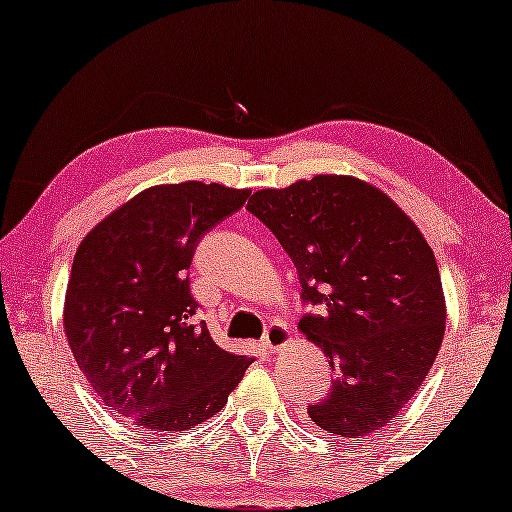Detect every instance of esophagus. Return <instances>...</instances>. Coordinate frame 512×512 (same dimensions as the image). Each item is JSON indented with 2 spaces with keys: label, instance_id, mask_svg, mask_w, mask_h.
Segmentation results:
<instances>
[{
  "label": "esophagus",
  "instance_id": "34e87169",
  "mask_svg": "<svg viewBox=\"0 0 512 512\" xmlns=\"http://www.w3.org/2000/svg\"><path fill=\"white\" fill-rule=\"evenodd\" d=\"M286 342H291V331L282 324H272L263 335V347H265V352H270V354L279 352Z\"/></svg>",
  "mask_w": 512,
  "mask_h": 512
}]
</instances>
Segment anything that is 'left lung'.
<instances>
[{"label":"left lung","instance_id":"1","mask_svg":"<svg viewBox=\"0 0 512 512\" xmlns=\"http://www.w3.org/2000/svg\"><path fill=\"white\" fill-rule=\"evenodd\" d=\"M247 209L296 265L312 307L298 326L331 361V389L307 415L345 438L387 426L422 387L445 333L443 284L422 233L375 186L338 174L263 188Z\"/></svg>","mask_w":512,"mask_h":512}]
</instances>
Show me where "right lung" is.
I'll use <instances>...</instances> for the list:
<instances>
[{"instance_id": "1", "label": "right lung", "mask_w": 512, "mask_h": 512, "mask_svg": "<svg viewBox=\"0 0 512 512\" xmlns=\"http://www.w3.org/2000/svg\"><path fill=\"white\" fill-rule=\"evenodd\" d=\"M249 191L221 184L146 188L90 230L74 256L65 333L90 387L114 415L151 431L207 422L251 366L195 321V249Z\"/></svg>"}]
</instances>
